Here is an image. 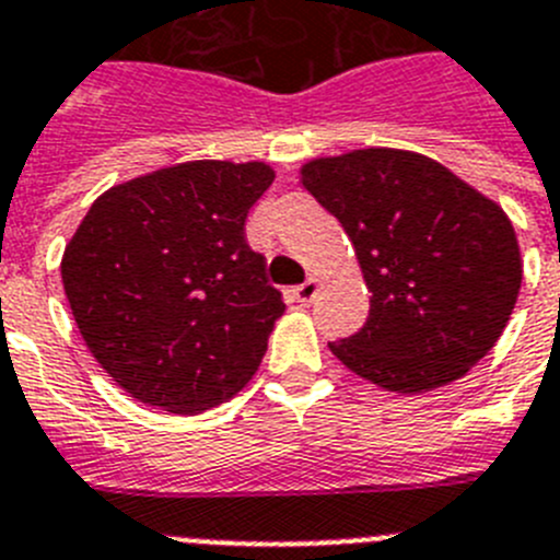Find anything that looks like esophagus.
<instances>
[{
  "instance_id": "obj_1",
  "label": "esophagus",
  "mask_w": 560,
  "mask_h": 560,
  "mask_svg": "<svg viewBox=\"0 0 560 560\" xmlns=\"http://www.w3.org/2000/svg\"><path fill=\"white\" fill-rule=\"evenodd\" d=\"M317 292V279H306L304 284L292 287V299L299 301V304H310L312 299H315Z\"/></svg>"
}]
</instances>
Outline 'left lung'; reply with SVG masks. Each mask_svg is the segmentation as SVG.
Listing matches in <instances>:
<instances>
[{"label": "left lung", "instance_id": "left-lung-1", "mask_svg": "<svg viewBox=\"0 0 560 560\" xmlns=\"http://www.w3.org/2000/svg\"><path fill=\"white\" fill-rule=\"evenodd\" d=\"M340 220L371 290L357 335L331 354L385 390L460 380L500 340L522 287L516 231L500 206L410 150L368 148L301 167Z\"/></svg>", "mask_w": 560, "mask_h": 560}]
</instances>
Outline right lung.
<instances>
[{
	"label": "right lung",
	"instance_id": "1",
	"mask_svg": "<svg viewBox=\"0 0 560 560\" xmlns=\"http://www.w3.org/2000/svg\"><path fill=\"white\" fill-rule=\"evenodd\" d=\"M276 173L186 161L110 186L60 259L74 324L133 399L195 416L248 385L284 301L245 220Z\"/></svg>",
	"mask_w": 560,
	"mask_h": 560
}]
</instances>
